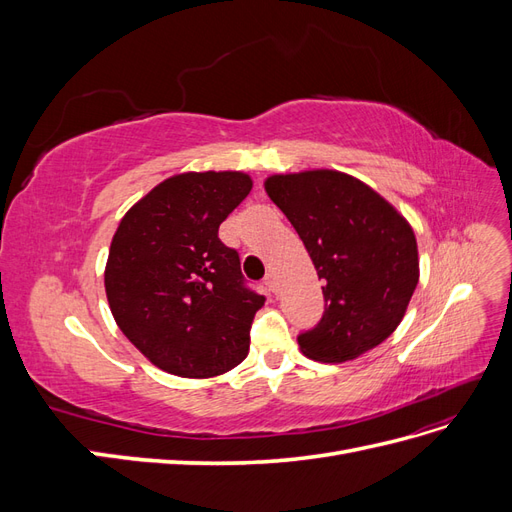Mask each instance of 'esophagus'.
<instances>
[{
	"instance_id": "esophagus-1",
	"label": "esophagus",
	"mask_w": 512,
	"mask_h": 512,
	"mask_svg": "<svg viewBox=\"0 0 512 512\" xmlns=\"http://www.w3.org/2000/svg\"><path fill=\"white\" fill-rule=\"evenodd\" d=\"M265 284H267V288L271 290V292H277V280H275V275L269 271L267 273V277H265Z\"/></svg>"
}]
</instances>
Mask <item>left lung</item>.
<instances>
[{
    "label": "left lung",
    "instance_id": "left-lung-1",
    "mask_svg": "<svg viewBox=\"0 0 512 512\" xmlns=\"http://www.w3.org/2000/svg\"><path fill=\"white\" fill-rule=\"evenodd\" d=\"M265 188L324 284L322 318L297 337L303 354L344 363L382 344L418 284L410 224L363 181L337 170L275 175Z\"/></svg>",
    "mask_w": 512,
    "mask_h": 512
}]
</instances>
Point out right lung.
<instances>
[{
	"mask_svg": "<svg viewBox=\"0 0 512 512\" xmlns=\"http://www.w3.org/2000/svg\"><path fill=\"white\" fill-rule=\"evenodd\" d=\"M243 173H185L156 185L121 220L104 286L119 329L147 359L181 378L237 367L265 297L241 273L220 224L250 194Z\"/></svg>",
	"mask_w": 512,
	"mask_h": 512,
	"instance_id": "obj_1",
	"label": "right lung"
}]
</instances>
